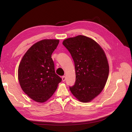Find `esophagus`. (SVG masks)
Here are the masks:
<instances>
[{
	"label": "esophagus",
	"mask_w": 132,
	"mask_h": 132,
	"mask_svg": "<svg viewBox=\"0 0 132 132\" xmlns=\"http://www.w3.org/2000/svg\"><path fill=\"white\" fill-rule=\"evenodd\" d=\"M62 81H63V82L65 81V80H66L65 76H62Z\"/></svg>",
	"instance_id": "34e87169"
}]
</instances>
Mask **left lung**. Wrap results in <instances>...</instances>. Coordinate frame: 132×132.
Masks as SVG:
<instances>
[{"mask_svg": "<svg viewBox=\"0 0 132 132\" xmlns=\"http://www.w3.org/2000/svg\"><path fill=\"white\" fill-rule=\"evenodd\" d=\"M62 44L74 60L75 82L70 87L72 94L82 102L91 101L102 91L109 66L104 51L93 39L83 35L69 38Z\"/></svg>", "mask_w": 132, "mask_h": 132, "instance_id": "left-lung-1", "label": "left lung"}]
</instances>
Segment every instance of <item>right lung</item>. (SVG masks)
<instances>
[{
  "label": "right lung",
  "instance_id": "right-lung-1",
  "mask_svg": "<svg viewBox=\"0 0 132 132\" xmlns=\"http://www.w3.org/2000/svg\"><path fill=\"white\" fill-rule=\"evenodd\" d=\"M58 39H44L34 44L23 55L18 68L23 91L34 101L43 103L54 94L62 79L54 70L51 58Z\"/></svg>",
  "mask_w": 132,
  "mask_h": 132
}]
</instances>
